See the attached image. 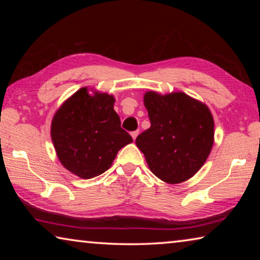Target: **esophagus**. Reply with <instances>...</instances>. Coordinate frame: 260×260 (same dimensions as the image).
Segmentation results:
<instances>
[{
	"label": "esophagus",
	"instance_id": "1",
	"mask_svg": "<svg viewBox=\"0 0 260 260\" xmlns=\"http://www.w3.org/2000/svg\"><path fill=\"white\" fill-rule=\"evenodd\" d=\"M131 135H132V138H133V140L135 141V139H136V136L139 135V131H134V132H132L131 133Z\"/></svg>",
	"mask_w": 260,
	"mask_h": 260
}]
</instances>
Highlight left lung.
<instances>
[{
  "mask_svg": "<svg viewBox=\"0 0 260 260\" xmlns=\"http://www.w3.org/2000/svg\"><path fill=\"white\" fill-rule=\"evenodd\" d=\"M150 128L136 138L151 172L167 183L190 179L209 157L214 121L210 110L184 93L144 95Z\"/></svg>",
  "mask_w": 260,
  "mask_h": 260,
  "instance_id": "obj_1",
  "label": "left lung"
}]
</instances>
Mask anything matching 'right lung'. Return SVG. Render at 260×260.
I'll return each instance as SVG.
<instances>
[{
	"instance_id": "1",
	"label": "right lung",
	"mask_w": 260,
	"mask_h": 260,
	"mask_svg": "<svg viewBox=\"0 0 260 260\" xmlns=\"http://www.w3.org/2000/svg\"><path fill=\"white\" fill-rule=\"evenodd\" d=\"M113 96L88 94L86 87L65 101L51 122V139L65 169L81 179L104 173L118 151L133 142L113 110Z\"/></svg>"
}]
</instances>
